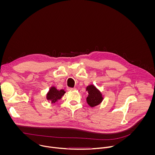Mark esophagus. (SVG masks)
I'll list each match as a JSON object with an SVG mask.
<instances>
[{
    "label": "esophagus",
    "mask_w": 155,
    "mask_h": 155,
    "mask_svg": "<svg viewBox=\"0 0 155 155\" xmlns=\"http://www.w3.org/2000/svg\"><path fill=\"white\" fill-rule=\"evenodd\" d=\"M75 90H76V88H75V87H68V91H73Z\"/></svg>",
    "instance_id": "34e87169"
}]
</instances>
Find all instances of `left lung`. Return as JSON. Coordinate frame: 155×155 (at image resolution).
Wrapping results in <instances>:
<instances>
[{
    "mask_svg": "<svg viewBox=\"0 0 155 155\" xmlns=\"http://www.w3.org/2000/svg\"><path fill=\"white\" fill-rule=\"evenodd\" d=\"M86 91L88 93L86 101L90 107H94L101 103L103 100L102 94L94 85L87 86L86 87Z\"/></svg>",
    "mask_w": 155,
    "mask_h": 155,
    "instance_id": "left-lung-1",
    "label": "left lung"
}]
</instances>
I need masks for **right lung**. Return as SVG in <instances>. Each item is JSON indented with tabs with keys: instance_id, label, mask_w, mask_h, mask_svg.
<instances>
[{
	"instance_id": "1",
	"label": "right lung",
	"mask_w": 155,
	"mask_h": 155,
	"mask_svg": "<svg viewBox=\"0 0 155 155\" xmlns=\"http://www.w3.org/2000/svg\"><path fill=\"white\" fill-rule=\"evenodd\" d=\"M65 93V91H64V90H58L55 87L52 86L47 94V100L51 101V103H55L61 99Z\"/></svg>"
}]
</instances>
